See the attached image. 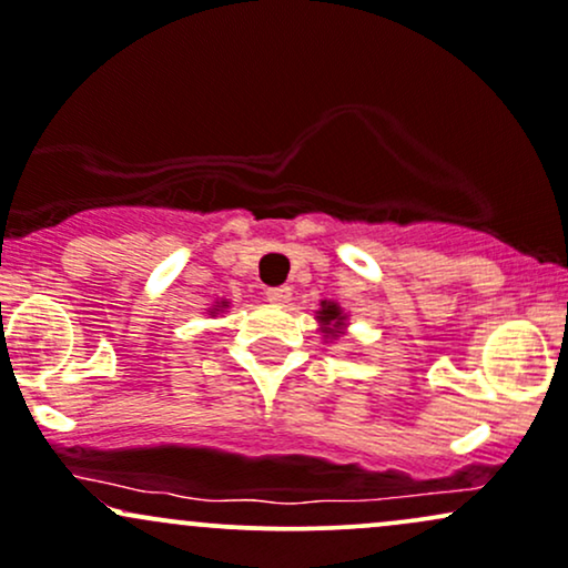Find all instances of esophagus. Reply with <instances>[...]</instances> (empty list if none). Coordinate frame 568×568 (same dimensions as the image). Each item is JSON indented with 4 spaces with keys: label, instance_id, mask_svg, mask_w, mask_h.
I'll return each mask as SVG.
<instances>
[{
    "label": "esophagus",
    "instance_id": "esophagus-1",
    "mask_svg": "<svg viewBox=\"0 0 568 568\" xmlns=\"http://www.w3.org/2000/svg\"><path fill=\"white\" fill-rule=\"evenodd\" d=\"M265 297H267V303L284 305V303L292 301V290H290V286H273V290L265 292Z\"/></svg>",
    "mask_w": 568,
    "mask_h": 568
}]
</instances>
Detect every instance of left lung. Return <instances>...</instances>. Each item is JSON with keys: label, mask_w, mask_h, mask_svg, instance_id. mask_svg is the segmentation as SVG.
<instances>
[{"label": "left lung", "mask_w": 568, "mask_h": 568, "mask_svg": "<svg viewBox=\"0 0 568 568\" xmlns=\"http://www.w3.org/2000/svg\"><path fill=\"white\" fill-rule=\"evenodd\" d=\"M316 314V322L322 324L324 337H337L343 333V327H346V314H343V308L337 303L322 301V308Z\"/></svg>", "instance_id": "left-lung-1"}]
</instances>
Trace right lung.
Here are the masks:
<instances>
[{
  "instance_id": "obj_1",
  "label": "right lung",
  "mask_w": 568,
  "mask_h": 568,
  "mask_svg": "<svg viewBox=\"0 0 568 568\" xmlns=\"http://www.w3.org/2000/svg\"><path fill=\"white\" fill-rule=\"evenodd\" d=\"M225 305H227V303H225V301H222L220 305H216V308H212V314H216V311H222V308H225Z\"/></svg>"
}]
</instances>
